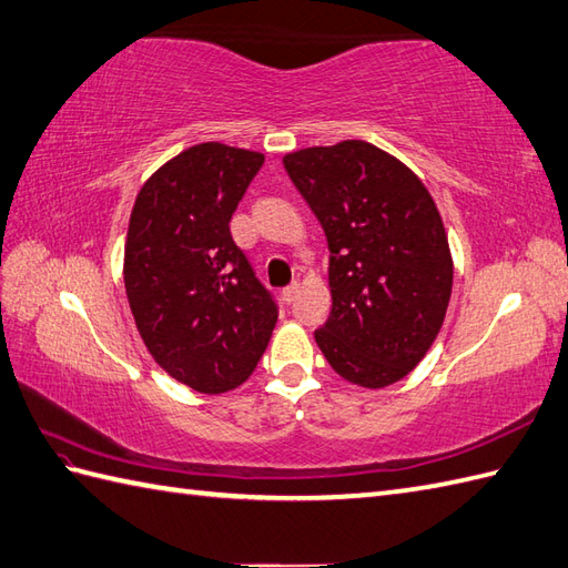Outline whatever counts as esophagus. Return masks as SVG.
<instances>
[{"label":"esophagus","instance_id":"34e87169","mask_svg":"<svg viewBox=\"0 0 568 568\" xmlns=\"http://www.w3.org/2000/svg\"><path fill=\"white\" fill-rule=\"evenodd\" d=\"M297 295H300V283H293V285H287V287L283 290V300L287 302V305H290V302H295Z\"/></svg>","mask_w":568,"mask_h":568}]
</instances>
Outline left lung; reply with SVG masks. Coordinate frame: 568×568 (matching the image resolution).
I'll return each mask as SVG.
<instances>
[{
	"instance_id": "left-lung-1",
	"label": "left lung",
	"mask_w": 568,
	"mask_h": 568,
	"mask_svg": "<svg viewBox=\"0 0 568 568\" xmlns=\"http://www.w3.org/2000/svg\"><path fill=\"white\" fill-rule=\"evenodd\" d=\"M328 242L332 314L314 338L334 371L382 389L406 377L438 336L453 256L428 189L363 140L283 156Z\"/></svg>"
}]
</instances>
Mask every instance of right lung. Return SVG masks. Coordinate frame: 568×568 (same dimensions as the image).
<instances>
[{"instance_id":"add662e5","label":"right lung","mask_w":568,"mask_h":568,"mask_svg":"<svg viewBox=\"0 0 568 568\" xmlns=\"http://www.w3.org/2000/svg\"><path fill=\"white\" fill-rule=\"evenodd\" d=\"M261 164V152L193 144L144 181L130 213L123 281L138 332L162 371L203 394L246 382L278 322L230 232Z\"/></svg>"}]
</instances>
